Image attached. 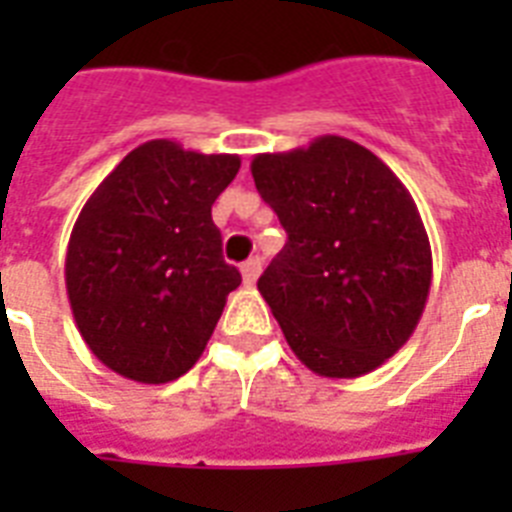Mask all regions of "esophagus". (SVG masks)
<instances>
[{
  "instance_id": "34e87169",
  "label": "esophagus",
  "mask_w": 512,
  "mask_h": 512,
  "mask_svg": "<svg viewBox=\"0 0 512 512\" xmlns=\"http://www.w3.org/2000/svg\"><path fill=\"white\" fill-rule=\"evenodd\" d=\"M260 271H263L260 257H252V260H247V263L241 265V279H244V284H247V287H252V284L257 281V276H260Z\"/></svg>"
}]
</instances>
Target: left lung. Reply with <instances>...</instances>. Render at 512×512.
<instances>
[{"label": "left lung", "mask_w": 512, "mask_h": 512, "mask_svg": "<svg viewBox=\"0 0 512 512\" xmlns=\"http://www.w3.org/2000/svg\"><path fill=\"white\" fill-rule=\"evenodd\" d=\"M252 177L289 236L257 289L292 353L319 377L374 372L428 303L433 255L412 193L340 135L257 154Z\"/></svg>", "instance_id": "obj_1"}]
</instances>
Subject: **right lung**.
Listing matches in <instances>:
<instances>
[{
  "label": "right lung",
  "mask_w": 512,
  "mask_h": 512,
  "mask_svg": "<svg viewBox=\"0 0 512 512\" xmlns=\"http://www.w3.org/2000/svg\"><path fill=\"white\" fill-rule=\"evenodd\" d=\"M236 154L148 140L92 191L66 249V292L87 348L127 380L162 385L191 369L241 273L223 260L212 204Z\"/></svg>",
  "instance_id": "1"
}]
</instances>
